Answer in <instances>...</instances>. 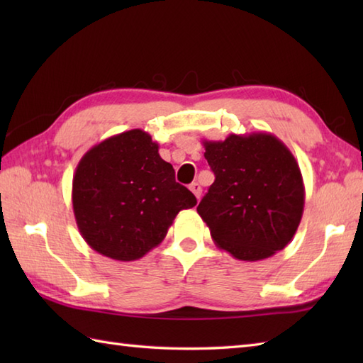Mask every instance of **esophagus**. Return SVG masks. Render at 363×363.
Instances as JSON below:
<instances>
[{
  "label": "esophagus",
  "instance_id": "esophagus-1",
  "mask_svg": "<svg viewBox=\"0 0 363 363\" xmlns=\"http://www.w3.org/2000/svg\"><path fill=\"white\" fill-rule=\"evenodd\" d=\"M190 190L194 191V195L196 196V199L201 198V191H203V189H201V186H199L198 182H191V184H190Z\"/></svg>",
  "mask_w": 363,
  "mask_h": 363
}]
</instances>
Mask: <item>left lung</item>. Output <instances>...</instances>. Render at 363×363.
Wrapping results in <instances>:
<instances>
[{
	"mask_svg": "<svg viewBox=\"0 0 363 363\" xmlns=\"http://www.w3.org/2000/svg\"><path fill=\"white\" fill-rule=\"evenodd\" d=\"M215 182L196 207L220 250L238 260L272 257L287 246L304 211L298 162L268 133L203 140Z\"/></svg>",
	"mask_w": 363,
	"mask_h": 363,
	"instance_id": "1",
	"label": "left lung"
}]
</instances>
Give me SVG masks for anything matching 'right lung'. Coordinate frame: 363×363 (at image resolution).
I'll return each mask as SVG.
<instances>
[{
	"label": "right lung",
	"mask_w": 363,
	"mask_h": 363,
	"mask_svg": "<svg viewBox=\"0 0 363 363\" xmlns=\"http://www.w3.org/2000/svg\"><path fill=\"white\" fill-rule=\"evenodd\" d=\"M73 212L91 250L130 262L164 240L176 215L196 206L177 184L173 165L159 156L148 133L130 129L84 154L73 176Z\"/></svg>",
	"instance_id": "obj_1"
}]
</instances>
